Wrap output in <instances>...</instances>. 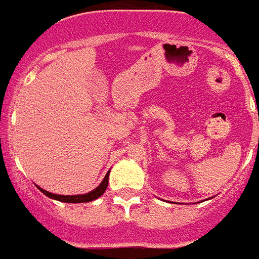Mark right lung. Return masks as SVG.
I'll return each mask as SVG.
<instances>
[{"label":"right lung","mask_w":259,"mask_h":259,"mask_svg":"<svg viewBox=\"0 0 259 259\" xmlns=\"http://www.w3.org/2000/svg\"><path fill=\"white\" fill-rule=\"evenodd\" d=\"M108 176H110V171L105 174L104 180L101 181L100 185L95 188L93 191L88 193H83V195H55V193H51L42 189L38 187V189L41 191L44 195H47L48 198L55 199V200H59V202H64V203H88L92 202V200H96L97 198H100L101 195L105 192V189L108 187Z\"/></svg>","instance_id":"obj_1"}]
</instances>
